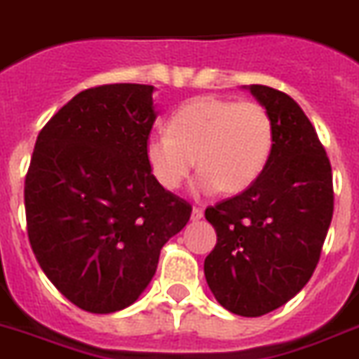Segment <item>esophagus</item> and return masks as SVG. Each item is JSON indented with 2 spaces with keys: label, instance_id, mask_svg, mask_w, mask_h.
Instances as JSON below:
<instances>
[{
  "label": "esophagus",
  "instance_id": "esophagus-1",
  "mask_svg": "<svg viewBox=\"0 0 359 359\" xmlns=\"http://www.w3.org/2000/svg\"><path fill=\"white\" fill-rule=\"evenodd\" d=\"M205 217V212H203V208H194L191 210V221H199Z\"/></svg>",
  "mask_w": 359,
  "mask_h": 359
}]
</instances>
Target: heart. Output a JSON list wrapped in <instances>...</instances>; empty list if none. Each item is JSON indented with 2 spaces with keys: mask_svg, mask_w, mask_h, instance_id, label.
Listing matches in <instances>:
<instances>
[{
  "mask_svg": "<svg viewBox=\"0 0 359 359\" xmlns=\"http://www.w3.org/2000/svg\"><path fill=\"white\" fill-rule=\"evenodd\" d=\"M273 145V119L260 103L201 95L175 110L170 133L151 134L145 160L168 191L182 186L197 160V194H241L260 179Z\"/></svg>",
  "mask_w": 359,
  "mask_h": 359,
  "instance_id": "heart-1",
  "label": "heart"
}]
</instances>
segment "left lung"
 <instances>
[{"label":"left lung","mask_w":359,"mask_h":359,"mask_svg":"<svg viewBox=\"0 0 359 359\" xmlns=\"http://www.w3.org/2000/svg\"><path fill=\"white\" fill-rule=\"evenodd\" d=\"M243 88L269 112L275 145L255 184L206 208L217 243L205 276L225 310L260 317L293 299L313 275L334 189L330 160L297 101L264 84Z\"/></svg>","instance_id":"left-lung-1"}]
</instances>
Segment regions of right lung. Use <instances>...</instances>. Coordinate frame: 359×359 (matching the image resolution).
<instances>
[{"label":"right lung","instance_id":"add662e5","mask_svg":"<svg viewBox=\"0 0 359 359\" xmlns=\"http://www.w3.org/2000/svg\"><path fill=\"white\" fill-rule=\"evenodd\" d=\"M149 84L75 95L40 130L25 177L29 241L49 280L90 313L138 301L160 249L191 206L154 180L145 142L158 112Z\"/></svg>","mask_w":359,"mask_h":359}]
</instances>
